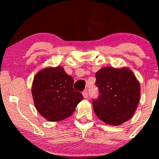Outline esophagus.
Returning a JSON list of instances; mask_svg holds the SVG:
<instances>
[{"label":"esophagus","mask_w":159,"mask_h":159,"mask_svg":"<svg viewBox=\"0 0 159 159\" xmlns=\"http://www.w3.org/2000/svg\"><path fill=\"white\" fill-rule=\"evenodd\" d=\"M82 95H83L84 98H87V97H88V92H87V90H84L83 93H82Z\"/></svg>","instance_id":"obj_1"}]
</instances>
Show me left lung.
<instances>
[{
	"mask_svg": "<svg viewBox=\"0 0 159 159\" xmlns=\"http://www.w3.org/2000/svg\"><path fill=\"white\" fill-rule=\"evenodd\" d=\"M99 97L93 101L96 116L104 123L119 125L130 120L140 96V85L127 67H103L96 73Z\"/></svg>",
	"mask_w": 159,
	"mask_h": 159,
	"instance_id": "obj_1",
	"label": "left lung"
}]
</instances>
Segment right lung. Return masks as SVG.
Here are the masks:
<instances>
[{
	"instance_id": "1",
	"label": "right lung",
	"mask_w": 159,
	"mask_h": 159,
	"mask_svg": "<svg viewBox=\"0 0 159 159\" xmlns=\"http://www.w3.org/2000/svg\"><path fill=\"white\" fill-rule=\"evenodd\" d=\"M74 79L62 66L46 67L34 78L32 96L38 112L50 122L66 119L74 113L83 99L80 92L73 89Z\"/></svg>"
}]
</instances>
